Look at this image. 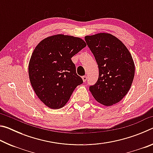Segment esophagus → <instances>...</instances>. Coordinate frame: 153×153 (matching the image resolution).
Listing matches in <instances>:
<instances>
[{
    "label": "esophagus",
    "instance_id": "esophagus-1",
    "mask_svg": "<svg viewBox=\"0 0 153 153\" xmlns=\"http://www.w3.org/2000/svg\"><path fill=\"white\" fill-rule=\"evenodd\" d=\"M87 76H82V79H83V81L84 82H86V80H87Z\"/></svg>",
    "mask_w": 153,
    "mask_h": 153
}]
</instances>
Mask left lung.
I'll return each mask as SVG.
<instances>
[{"mask_svg":"<svg viewBox=\"0 0 153 153\" xmlns=\"http://www.w3.org/2000/svg\"><path fill=\"white\" fill-rule=\"evenodd\" d=\"M85 40L98 67V78L89 90L98 102L111 106L120 102L132 84L135 66L126 46L110 33L87 36Z\"/></svg>","mask_w":153,"mask_h":153,"instance_id":"left-lung-1","label":"left lung"}]
</instances>
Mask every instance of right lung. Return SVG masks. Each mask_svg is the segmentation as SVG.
Returning <instances> with one entry per match:
<instances>
[{
	"label": "right lung",
	"instance_id": "add662e5",
	"mask_svg": "<svg viewBox=\"0 0 153 153\" xmlns=\"http://www.w3.org/2000/svg\"><path fill=\"white\" fill-rule=\"evenodd\" d=\"M86 46L81 38L59 34L45 38L34 49L29 63L30 80L47 107H63L83 83L71 58Z\"/></svg>",
	"mask_w": 153,
	"mask_h": 153
}]
</instances>
